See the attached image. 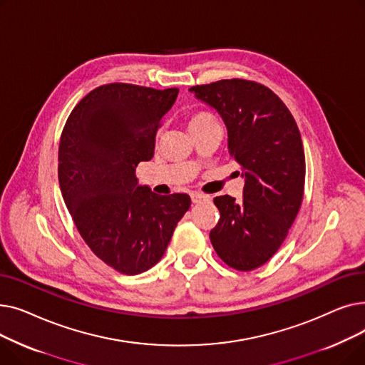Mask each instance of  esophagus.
<instances>
[{"label": "esophagus", "instance_id": "34e87169", "mask_svg": "<svg viewBox=\"0 0 365 365\" xmlns=\"http://www.w3.org/2000/svg\"><path fill=\"white\" fill-rule=\"evenodd\" d=\"M190 198H192L194 204H200V202L208 201V197H205V195H202L200 192H192V194H190Z\"/></svg>", "mask_w": 365, "mask_h": 365}]
</instances>
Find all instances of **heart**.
Listing matches in <instances>:
<instances>
[{
	"label": "heart",
	"mask_w": 365,
	"mask_h": 365,
	"mask_svg": "<svg viewBox=\"0 0 365 365\" xmlns=\"http://www.w3.org/2000/svg\"><path fill=\"white\" fill-rule=\"evenodd\" d=\"M213 120H215V118L212 117V115L207 113V112H195V113H192V115H190V117H189L187 125H189V128H192V127L205 124V123L213 121Z\"/></svg>",
	"instance_id": "heart-1"
}]
</instances>
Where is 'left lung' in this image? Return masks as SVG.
Returning a JSON list of instances; mask_svg holds the SVG:
<instances>
[{
	"mask_svg": "<svg viewBox=\"0 0 365 365\" xmlns=\"http://www.w3.org/2000/svg\"><path fill=\"white\" fill-rule=\"evenodd\" d=\"M189 91L220 115L229 155L242 167V200L215 198L220 219L210 240L226 264L256 269L277 253L303 200L304 152L297 124L278 96L255 81L222 80Z\"/></svg>",
	"mask_w": 365,
	"mask_h": 365,
	"instance_id": "1",
	"label": "left lung"
}]
</instances>
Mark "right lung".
<instances>
[{
	"instance_id": "right-lung-1",
	"label": "right lung",
	"mask_w": 365,
	"mask_h": 365,
	"mask_svg": "<svg viewBox=\"0 0 365 365\" xmlns=\"http://www.w3.org/2000/svg\"><path fill=\"white\" fill-rule=\"evenodd\" d=\"M178 88L115 83L94 88L73 108L59 145V185L91 252L125 275L157 264L190 207L186 194L157 195L139 185Z\"/></svg>"
}]
</instances>
